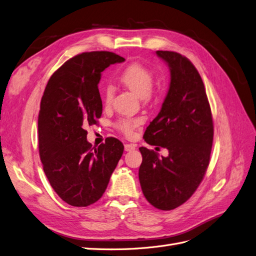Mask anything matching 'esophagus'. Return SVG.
Instances as JSON below:
<instances>
[{
  "mask_svg": "<svg viewBox=\"0 0 256 256\" xmlns=\"http://www.w3.org/2000/svg\"><path fill=\"white\" fill-rule=\"evenodd\" d=\"M136 148L135 144H124V150L126 151H133Z\"/></svg>",
  "mask_w": 256,
  "mask_h": 256,
  "instance_id": "34e87169",
  "label": "esophagus"
}]
</instances>
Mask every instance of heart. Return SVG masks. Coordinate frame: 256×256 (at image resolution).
Masks as SVG:
<instances>
[{"label":"heart","mask_w":256,"mask_h":256,"mask_svg":"<svg viewBox=\"0 0 256 256\" xmlns=\"http://www.w3.org/2000/svg\"><path fill=\"white\" fill-rule=\"evenodd\" d=\"M120 80L124 86L135 92L138 96L148 100L153 86H154V74L144 64L133 63L122 72ZM114 96V86L112 84L106 86L104 91V100L107 105L112 103ZM140 122L142 120L140 118H122L116 122V128L126 136H130Z\"/></svg>","instance_id":"b5f03b06"}]
</instances>
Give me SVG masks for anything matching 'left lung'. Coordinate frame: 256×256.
<instances>
[{
	"label": "left lung",
	"instance_id": "left-lung-1",
	"mask_svg": "<svg viewBox=\"0 0 256 256\" xmlns=\"http://www.w3.org/2000/svg\"><path fill=\"white\" fill-rule=\"evenodd\" d=\"M168 64L170 84L162 109L144 134V142L168 150L158 158L140 147V182L153 207L172 210L191 197L205 176L214 142V121L205 86L188 58L158 50Z\"/></svg>",
	"mask_w": 256,
	"mask_h": 256
}]
</instances>
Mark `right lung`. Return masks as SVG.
Here are the masks:
<instances>
[{
    "label": "right lung",
    "instance_id": "right-lung-1",
    "mask_svg": "<svg viewBox=\"0 0 256 256\" xmlns=\"http://www.w3.org/2000/svg\"><path fill=\"white\" fill-rule=\"evenodd\" d=\"M124 60L109 51L77 54L54 72L44 91L40 158L50 186L70 206L86 207L98 202L122 156L123 144L114 137L92 148L84 128L98 124L103 112L100 72Z\"/></svg>",
    "mask_w": 256,
    "mask_h": 256
}]
</instances>
